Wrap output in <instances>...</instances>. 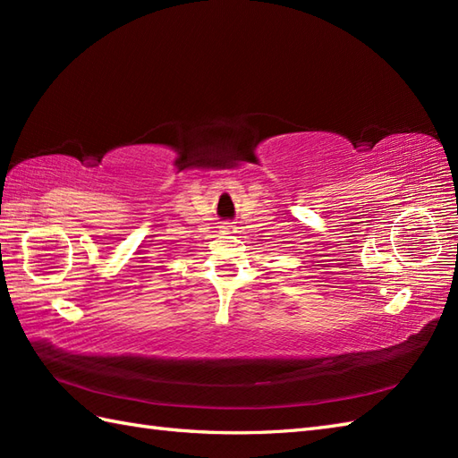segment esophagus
I'll return each instance as SVG.
<instances>
[{"label":"esophagus","mask_w":458,"mask_h":458,"mask_svg":"<svg viewBox=\"0 0 458 458\" xmlns=\"http://www.w3.org/2000/svg\"><path fill=\"white\" fill-rule=\"evenodd\" d=\"M220 232L222 234H234V226H230V224H224V226H220Z\"/></svg>","instance_id":"obj_1"}]
</instances>
